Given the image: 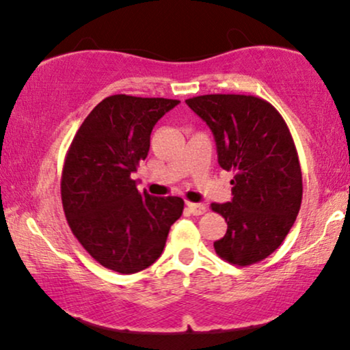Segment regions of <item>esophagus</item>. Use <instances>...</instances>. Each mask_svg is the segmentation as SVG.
<instances>
[{
  "label": "esophagus",
  "mask_w": 350,
  "mask_h": 350,
  "mask_svg": "<svg viewBox=\"0 0 350 350\" xmlns=\"http://www.w3.org/2000/svg\"><path fill=\"white\" fill-rule=\"evenodd\" d=\"M187 208L192 215H202L207 211V207L204 204H196V202H187Z\"/></svg>",
  "instance_id": "esophagus-1"
}]
</instances>
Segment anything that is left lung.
Segmentation results:
<instances>
[{"instance_id":"1","label":"left lung","mask_w":350,"mask_h":350,"mask_svg":"<svg viewBox=\"0 0 350 350\" xmlns=\"http://www.w3.org/2000/svg\"><path fill=\"white\" fill-rule=\"evenodd\" d=\"M186 103L211 128L220 167L235 174L230 202L211 206L227 222L215 253L239 267L262 262L288 235L303 198L290 130L271 103L253 95H200Z\"/></svg>"}]
</instances>
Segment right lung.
<instances>
[{"mask_svg":"<svg viewBox=\"0 0 350 350\" xmlns=\"http://www.w3.org/2000/svg\"><path fill=\"white\" fill-rule=\"evenodd\" d=\"M179 100L111 95L80 124L67 151L60 196L72 234L102 267L123 275L161 256L180 198L139 192L131 172L150 151L152 126Z\"/></svg>","mask_w":350,"mask_h":350,"instance_id":"add662e5","label":"right lung"}]
</instances>
